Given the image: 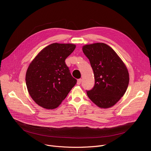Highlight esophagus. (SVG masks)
Returning a JSON list of instances; mask_svg holds the SVG:
<instances>
[{"instance_id":"1","label":"esophagus","mask_w":151,"mask_h":151,"mask_svg":"<svg viewBox=\"0 0 151 151\" xmlns=\"http://www.w3.org/2000/svg\"><path fill=\"white\" fill-rule=\"evenodd\" d=\"M81 81H82L81 79H78V80H77V84L78 85H80L81 84Z\"/></svg>"}]
</instances>
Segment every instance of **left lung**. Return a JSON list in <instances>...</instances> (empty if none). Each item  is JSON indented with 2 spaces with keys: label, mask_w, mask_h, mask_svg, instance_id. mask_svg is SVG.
<instances>
[{
  "label": "left lung",
  "mask_w": 151,
  "mask_h": 151,
  "mask_svg": "<svg viewBox=\"0 0 151 151\" xmlns=\"http://www.w3.org/2000/svg\"><path fill=\"white\" fill-rule=\"evenodd\" d=\"M90 61L95 78L93 88L87 91L91 101L101 108L114 106L125 93L129 74L125 63L116 52L104 43L83 46Z\"/></svg>",
  "instance_id": "left-lung-1"
}]
</instances>
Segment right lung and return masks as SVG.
Segmentation results:
<instances>
[{
  "instance_id": "obj_1",
  "label": "right lung",
  "mask_w": 151,
  "mask_h": 151,
  "mask_svg": "<svg viewBox=\"0 0 151 151\" xmlns=\"http://www.w3.org/2000/svg\"><path fill=\"white\" fill-rule=\"evenodd\" d=\"M74 44L54 43L45 47L31 62L26 83L30 97L44 108H56L76 83L65 62Z\"/></svg>"
}]
</instances>
